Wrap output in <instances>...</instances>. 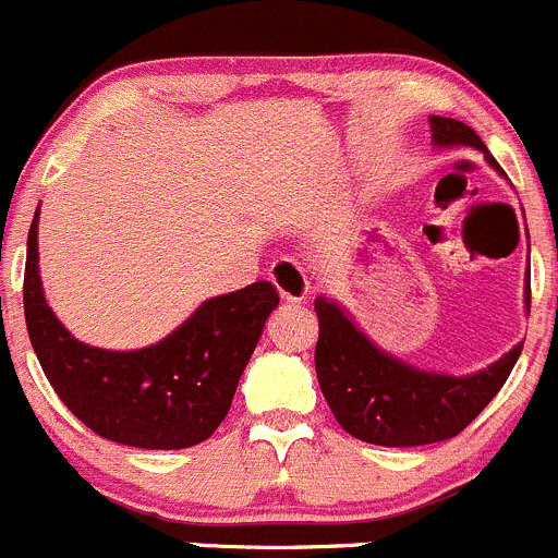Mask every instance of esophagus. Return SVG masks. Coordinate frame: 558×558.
I'll use <instances>...</instances> for the list:
<instances>
[{
    "label": "esophagus",
    "mask_w": 558,
    "mask_h": 558,
    "mask_svg": "<svg viewBox=\"0 0 558 558\" xmlns=\"http://www.w3.org/2000/svg\"><path fill=\"white\" fill-rule=\"evenodd\" d=\"M268 277H271L274 287L279 290V295L287 298V301H292V303L306 301L308 292H312L303 268L298 266L295 260H290V257H281V260L274 263L271 271H268Z\"/></svg>",
    "instance_id": "34e87169"
}]
</instances>
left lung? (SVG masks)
I'll return each mask as SVG.
<instances>
[{
    "label": "left lung",
    "instance_id": "1",
    "mask_svg": "<svg viewBox=\"0 0 558 558\" xmlns=\"http://www.w3.org/2000/svg\"><path fill=\"white\" fill-rule=\"evenodd\" d=\"M428 121L434 146H472L485 154L490 168L505 173L464 121L445 116H432ZM529 301L526 271V308ZM314 312L319 319L314 368L330 412L347 434L383 448H417L464 432L499 393L523 350V344H515L483 372L450 377L423 372L379 350L330 298L319 295Z\"/></svg>",
    "mask_w": 558,
    "mask_h": 558
}]
</instances>
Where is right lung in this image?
<instances>
[{
    "instance_id": "obj_1",
    "label": "right lung",
    "mask_w": 558,
    "mask_h": 558,
    "mask_svg": "<svg viewBox=\"0 0 558 558\" xmlns=\"http://www.w3.org/2000/svg\"><path fill=\"white\" fill-rule=\"evenodd\" d=\"M37 208L26 239L24 314L32 347L59 399L110 442L181 450L217 432L235 388L279 306L271 281L203 301L190 319L143 350L116 352L75 339L43 295Z\"/></svg>"
}]
</instances>
